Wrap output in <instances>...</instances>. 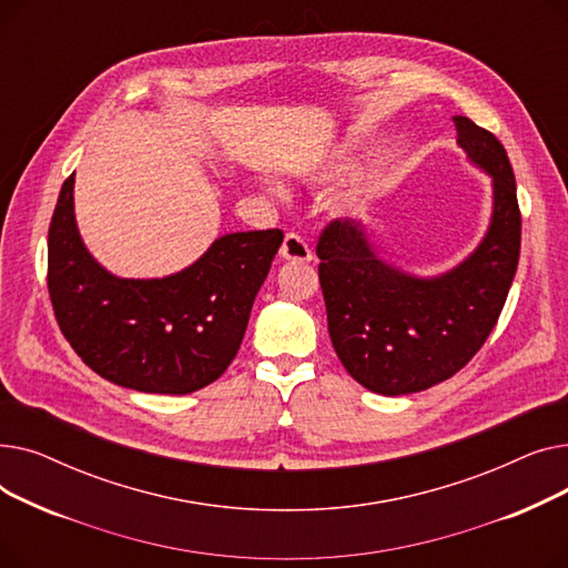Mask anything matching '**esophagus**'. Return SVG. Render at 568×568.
Listing matches in <instances>:
<instances>
[{
  "label": "esophagus",
  "mask_w": 568,
  "mask_h": 568,
  "mask_svg": "<svg viewBox=\"0 0 568 568\" xmlns=\"http://www.w3.org/2000/svg\"><path fill=\"white\" fill-rule=\"evenodd\" d=\"M281 257L290 260V262H311L313 253L308 248V244L300 234H287L283 239V246H281Z\"/></svg>",
  "instance_id": "obj_1"
}]
</instances>
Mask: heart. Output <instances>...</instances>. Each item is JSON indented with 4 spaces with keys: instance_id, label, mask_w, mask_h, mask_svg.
I'll return each instance as SVG.
<instances>
[{
    "instance_id": "b5f03b06",
    "label": "heart",
    "mask_w": 568,
    "mask_h": 568,
    "mask_svg": "<svg viewBox=\"0 0 568 568\" xmlns=\"http://www.w3.org/2000/svg\"><path fill=\"white\" fill-rule=\"evenodd\" d=\"M352 168H354V161H352V159H347V156H336V159L322 161V163L308 168V170L302 174V182L308 184V186H326V184L336 182V179H341L343 174H347ZM264 189H266L268 195L283 197V186L276 184V182H264Z\"/></svg>"
}]
</instances>
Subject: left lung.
<instances>
[{
  "mask_svg": "<svg viewBox=\"0 0 568 568\" xmlns=\"http://www.w3.org/2000/svg\"><path fill=\"white\" fill-rule=\"evenodd\" d=\"M469 165L490 176L486 234L456 266L416 276L389 260L364 221H334L320 236V285L345 371L373 394L405 396L458 373L490 336L520 257L516 176L501 142L454 116Z\"/></svg>",
  "mask_w": 568,
  "mask_h": 568,
  "instance_id": "8db88e82",
  "label": "left lung"
}]
</instances>
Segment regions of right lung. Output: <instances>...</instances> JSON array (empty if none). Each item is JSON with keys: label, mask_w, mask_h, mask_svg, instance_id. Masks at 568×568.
Returning <instances> with one entry per match:
<instances>
[{"label": "right lung", "mask_w": 568, "mask_h": 568, "mask_svg": "<svg viewBox=\"0 0 568 568\" xmlns=\"http://www.w3.org/2000/svg\"><path fill=\"white\" fill-rule=\"evenodd\" d=\"M73 186L75 172L48 232V290L75 354L103 379L144 394L184 396L219 379L244 341L283 232H230L182 272L122 278L87 251Z\"/></svg>", "instance_id": "obj_1"}]
</instances>
